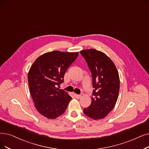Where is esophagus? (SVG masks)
I'll return each mask as SVG.
<instances>
[{
  "label": "esophagus",
  "mask_w": 149,
  "mask_h": 149,
  "mask_svg": "<svg viewBox=\"0 0 149 149\" xmlns=\"http://www.w3.org/2000/svg\"><path fill=\"white\" fill-rule=\"evenodd\" d=\"M74 96L76 98H80L81 97V95H78V94H75Z\"/></svg>",
  "instance_id": "esophagus-1"
}]
</instances>
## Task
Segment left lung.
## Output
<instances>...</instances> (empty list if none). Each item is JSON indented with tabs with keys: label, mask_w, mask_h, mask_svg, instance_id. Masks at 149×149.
<instances>
[{
	"label": "left lung",
	"mask_w": 149,
	"mask_h": 149,
	"mask_svg": "<svg viewBox=\"0 0 149 149\" xmlns=\"http://www.w3.org/2000/svg\"><path fill=\"white\" fill-rule=\"evenodd\" d=\"M92 75V103L84 114L95 120L104 118L114 109L120 89V78L115 64L104 52L95 49L80 51Z\"/></svg>",
	"instance_id": "obj_1"
}]
</instances>
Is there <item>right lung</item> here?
<instances>
[{"instance_id":"add662e5","label":"right lung","mask_w":149,"mask_h":149,"mask_svg":"<svg viewBox=\"0 0 149 149\" xmlns=\"http://www.w3.org/2000/svg\"><path fill=\"white\" fill-rule=\"evenodd\" d=\"M78 54V52H46L32 65L28 73L29 89L35 108L41 115L54 119L66 110L71 97L57 86L63 82L65 72Z\"/></svg>"}]
</instances>
